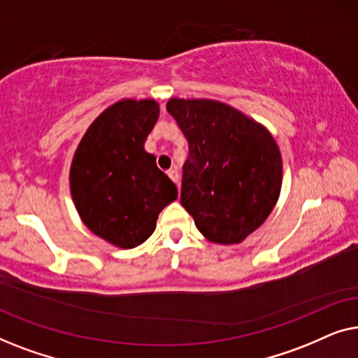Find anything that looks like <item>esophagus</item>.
<instances>
[{
    "label": "esophagus",
    "mask_w": 358,
    "mask_h": 358,
    "mask_svg": "<svg viewBox=\"0 0 358 358\" xmlns=\"http://www.w3.org/2000/svg\"><path fill=\"white\" fill-rule=\"evenodd\" d=\"M168 176H169V179L173 180V182L176 184V185H179V173L176 169H171L169 173H168Z\"/></svg>",
    "instance_id": "esophagus-1"
}]
</instances>
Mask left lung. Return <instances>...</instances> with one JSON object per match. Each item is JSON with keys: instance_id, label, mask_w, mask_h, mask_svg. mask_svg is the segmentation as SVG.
<instances>
[{"instance_id": "left-lung-1", "label": "left lung", "mask_w": 358, "mask_h": 358, "mask_svg": "<svg viewBox=\"0 0 358 358\" xmlns=\"http://www.w3.org/2000/svg\"><path fill=\"white\" fill-rule=\"evenodd\" d=\"M166 109L189 143L180 203L210 243H243L280 195L277 141L262 124L224 102L171 97Z\"/></svg>"}]
</instances>
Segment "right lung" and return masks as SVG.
Segmentation results:
<instances>
[{
  "instance_id": "right-lung-1",
  "label": "right lung",
  "mask_w": 358,
  "mask_h": 358,
  "mask_svg": "<svg viewBox=\"0 0 358 358\" xmlns=\"http://www.w3.org/2000/svg\"><path fill=\"white\" fill-rule=\"evenodd\" d=\"M159 117L155 99H120L87 127L73 155L70 190L81 222L120 249L145 243L178 187L145 141Z\"/></svg>"
}]
</instances>
